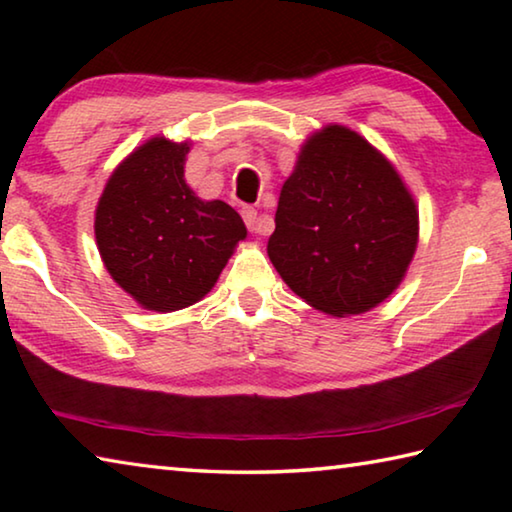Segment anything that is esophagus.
<instances>
[{
	"label": "esophagus",
	"mask_w": 512,
	"mask_h": 512,
	"mask_svg": "<svg viewBox=\"0 0 512 512\" xmlns=\"http://www.w3.org/2000/svg\"><path fill=\"white\" fill-rule=\"evenodd\" d=\"M241 216H244V223L248 225V230L259 232V235H268V232H271V228H273L271 221L259 219L255 207H244V210H241Z\"/></svg>",
	"instance_id": "34e87169"
}]
</instances>
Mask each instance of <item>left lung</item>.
<instances>
[{
	"mask_svg": "<svg viewBox=\"0 0 512 512\" xmlns=\"http://www.w3.org/2000/svg\"><path fill=\"white\" fill-rule=\"evenodd\" d=\"M415 246L418 210L391 162L345 126L309 137L268 239L291 291L325 314H363L397 289Z\"/></svg>",
	"mask_w": 512,
	"mask_h": 512,
	"instance_id": "8db88e82",
	"label": "left lung"
}]
</instances>
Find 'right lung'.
<instances>
[{
	"label": "right lung",
	"mask_w": 512,
	"mask_h": 512,
	"mask_svg": "<svg viewBox=\"0 0 512 512\" xmlns=\"http://www.w3.org/2000/svg\"><path fill=\"white\" fill-rule=\"evenodd\" d=\"M187 151L164 137L140 146L110 176L94 219L112 280L153 311L201 300L246 237L228 203L201 201L189 189Z\"/></svg>",
	"instance_id": "1"
}]
</instances>
